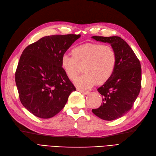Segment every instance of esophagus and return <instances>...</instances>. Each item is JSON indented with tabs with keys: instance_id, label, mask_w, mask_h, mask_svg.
<instances>
[{
	"instance_id": "esophagus-1",
	"label": "esophagus",
	"mask_w": 156,
	"mask_h": 156,
	"mask_svg": "<svg viewBox=\"0 0 156 156\" xmlns=\"http://www.w3.org/2000/svg\"><path fill=\"white\" fill-rule=\"evenodd\" d=\"M77 90H79V92H81V93L84 94H88V93H89V91H87V90H83V89H77Z\"/></svg>"
}]
</instances>
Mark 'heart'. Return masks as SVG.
Returning a JSON list of instances; mask_svg holds the SVG:
<instances>
[{
	"instance_id": "1",
	"label": "heart",
	"mask_w": 156,
	"mask_h": 156,
	"mask_svg": "<svg viewBox=\"0 0 156 156\" xmlns=\"http://www.w3.org/2000/svg\"><path fill=\"white\" fill-rule=\"evenodd\" d=\"M71 55L62 56L61 67L70 79H75L83 67L84 73L74 80L75 85L81 89H89L95 83H105L115 70L117 55L111 45L83 44L72 49Z\"/></svg>"
}]
</instances>
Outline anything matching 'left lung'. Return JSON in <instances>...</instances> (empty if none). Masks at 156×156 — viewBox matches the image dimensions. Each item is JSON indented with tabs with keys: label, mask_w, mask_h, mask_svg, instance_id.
<instances>
[{
	"label": "left lung",
	"mask_w": 156,
	"mask_h": 156,
	"mask_svg": "<svg viewBox=\"0 0 156 156\" xmlns=\"http://www.w3.org/2000/svg\"><path fill=\"white\" fill-rule=\"evenodd\" d=\"M92 38L110 44L117 55L114 73L97 89L102 103L99 108L92 110L100 119L113 120L130 111L137 98L141 89V65L132 48L120 37L93 36Z\"/></svg>",
	"instance_id": "obj_1"
}]
</instances>
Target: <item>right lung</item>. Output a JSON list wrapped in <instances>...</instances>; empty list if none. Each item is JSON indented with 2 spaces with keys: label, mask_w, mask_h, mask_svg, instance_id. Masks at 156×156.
<instances>
[{
  "label": "right lung",
  "mask_w": 156,
  "mask_h": 156,
  "mask_svg": "<svg viewBox=\"0 0 156 156\" xmlns=\"http://www.w3.org/2000/svg\"><path fill=\"white\" fill-rule=\"evenodd\" d=\"M80 37V34L45 36L22 52L15 81L21 103L34 116H54L76 90L61 67V58Z\"/></svg>",
  "instance_id": "1"
}]
</instances>
